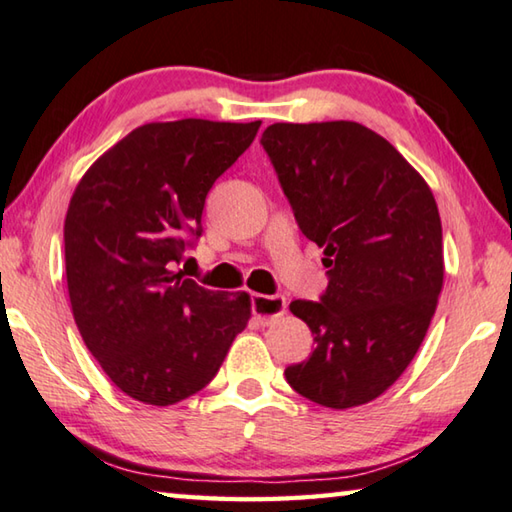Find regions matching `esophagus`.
I'll return each instance as SVG.
<instances>
[{
  "label": "esophagus",
  "mask_w": 512,
  "mask_h": 512,
  "mask_svg": "<svg viewBox=\"0 0 512 512\" xmlns=\"http://www.w3.org/2000/svg\"><path fill=\"white\" fill-rule=\"evenodd\" d=\"M250 302H253V314L262 325L273 323L287 311V298L284 296H253Z\"/></svg>",
  "instance_id": "1"
}]
</instances>
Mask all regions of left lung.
<instances>
[{"instance_id":"8db88e82","label":"left lung","mask_w":512,"mask_h":512,"mask_svg":"<svg viewBox=\"0 0 512 512\" xmlns=\"http://www.w3.org/2000/svg\"><path fill=\"white\" fill-rule=\"evenodd\" d=\"M262 146L302 235L323 248L327 289L289 309L316 348L284 375L307 400L350 409L409 366L443 289V225L424 178L357 121L273 124Z\"/></svg>"}]
</instances>
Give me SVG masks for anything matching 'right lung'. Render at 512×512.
<instances>
[{
  "mask_svg": "<svg viewBox=\"0 0 512 512\" xmlns=\"http://www.w3.org/2000/svg\"><path fill=\"white\" fill-rule=\"evenodd\" d=\"M262 121L144 124L92 164L65 216L76 327L119 391L169 406L205 388L250 318L248 293L198 287L176 266L203 235L216 178Z\"/></svg>",
  "mask_w": 512,
  "mask_h": 512,
  "instance_id": "right-lung-1",
  "label": "right lung"
}]
</instances>
